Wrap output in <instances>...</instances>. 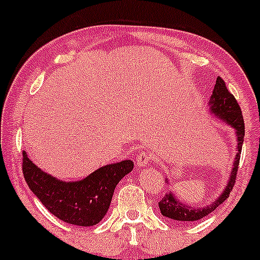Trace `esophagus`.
I'll list each match as a JSON object with an SVG mask.
<instances>
[{
	"mask_svg": "<svg viewBox=\"0 0 260 260\" xmlns=\"http://www.w3.org/2000/svg\"><path fill=\"white\" fill-rule=\"evenodd\" d=\"M150 160H152V158H150V154L147 152H143L137 156L136 164L138 165L139 168H144V167H147V165L150 164Z\"/></svg>",
	"mask_w": 260,
	"mask_h": 260,
	"instance_id": "obj_1",
	"label": "esophagus"
}]
</instances>
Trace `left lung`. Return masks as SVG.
Returning <instances> with one entry per match:
<instances>
[{"mask_svg":"<svg viewBox=\"0 0 260 260\" xmlns=\"http://www.w3.org/2000/svg\"><path fill=\"white\" fill-rule=\"evenodd\" d=\"M209 111L211 115L217 117L222 122H224L227 125L232 127L235 129L236 142H237V150L235 160H233L232 170H231L230 178H228L227 185L222 190V193L218 196L215 201L206 205L204 207H195L190 205L184 204L175 195L169 191L164 195V199L159 202V209H160L161 215L164 217H168L173 221L178 222H193L204 218L205 216L210 215L212 211H215L223 201L230 198V192L235 186L236 175L238 172L239 158H241L242 145L244 141V121L242 116L241 107L238 102L236 101L235 96L227 90L226 84L221 78L216 80V85L212 90L209 101ZM167 184H169V179H167Z\"/></svg>","mask_w":260,"mask_h":260,"instance_id":"8db88e82","label":"left lung"}]
</instances>
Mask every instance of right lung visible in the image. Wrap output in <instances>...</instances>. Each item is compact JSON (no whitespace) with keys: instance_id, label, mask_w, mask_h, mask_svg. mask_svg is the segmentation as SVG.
Returning a JSON list of instances; mask_svg holds the SVG:
<instances>
[{"instance_id":"1","label":"right lung","mask_w":260,"mask_h":260,"mask_svg":"<svg viewBox=\"0 0 260 260\" xmlns=\"http://www.w3.org/2000/svg\"><path fill=\"white\" fill-rule=\"evenodd\" d=\"M129 159L99 168L78 181H64L43 172L23 150V175L28 187L51 215L67 223L91 227L106 216L122 178L133 170Z\"/></svg>"}]
</instances>
